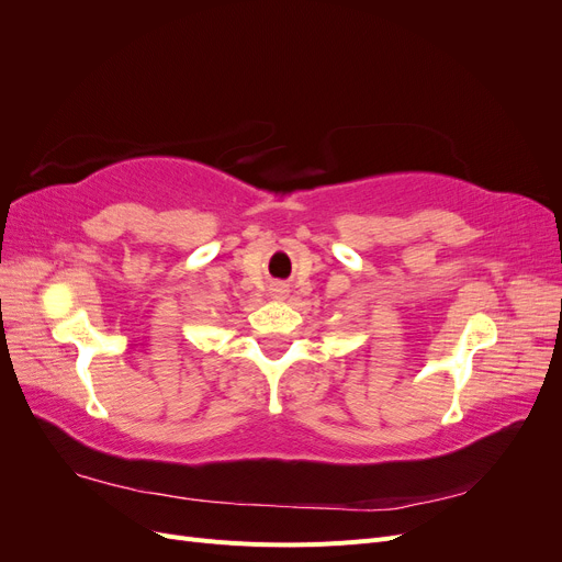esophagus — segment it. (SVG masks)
Returning <instances> with one entry per match:
<instances>
[{
	"label": "esophagus",
	"instance_id": "1",
	"mask_svg": "<svg viewBox=\"0 0 562 562\" xmlns=\"http://www.w3.org/2000/svg\"><path fill=\"white\" fill-rule=\"evenodd\" d=\"M271 295H274L277 300L285 297V295H288V291H285V285H274V288H271Z\"/></svg>",
	"mask_w": 562,
	"mask_h": 562
}]
</instances>
